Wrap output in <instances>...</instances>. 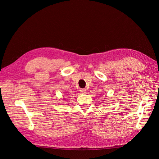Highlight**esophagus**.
<instances>
[{
  "mask_svg": "<svg viewBox=\"0 0 159 159\" xmlns=\"http://www.w3.org/2000/svg\"><path fill=\"white\" fill-rule=\"evenodd\" d=\"M80 91V93L82 94H84L86 93V90L85 89H81Z\"/></svg>",
  "mask_w": 159,
  "mask_h": 159,
  "instance_id": "34e87169",
  "label": "esophagus"
}]
</instances>
